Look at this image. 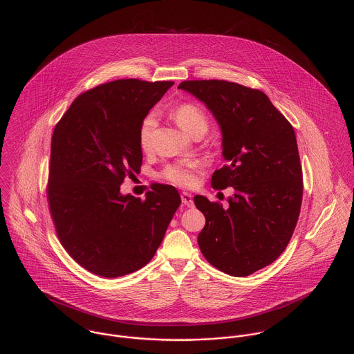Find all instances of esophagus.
I'll return each instance as SVG.
<instances>
[{"label": "esophagus", "instance_id": "esophagus-1", "mask_svg": "<svg viewBox=\"0 0 354 354\" xmlns=\"http://www.w3.org/2000/svg\"><path fill=\"white\" fill-rule=\"evenodd\" d=\"M181 202H183L184 205H187V207H194V205H195L192 195L188 194V192H183V194H181Z\"/></svg>", "mask_w": 354, "mask_h": 354}]
</instances>
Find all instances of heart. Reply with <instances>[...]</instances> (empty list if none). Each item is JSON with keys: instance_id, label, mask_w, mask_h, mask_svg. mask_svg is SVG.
<instances>
[{"instance_id": "obj_1", "label": "heart", "mask_w": 354, "mask_h": 354, "mask_svg": "<svg viewBox=\"0 0 354 354\" xmlns=\"http://www.w3.org/2000/svg\"><path fill=\"white\" fill-rule=\"evenodd\" d=\"M173 118L177 121V124L191 136L196 133H205L208 129V118L202 107L185 102L178 106H176L171 111ZM156 127V118L155 115H147L140 128H139V146L145 152L150 151L153 143V131ZM199 167L198 160H180L173 165H169L163 169L162 177L176 185L180 187H191L196 181L195 171Z\"/></svg>"}]
</instances>
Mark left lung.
Masks as SVG:
<instances>
[{"label":"left lung","mask_w":354,"mask_h":354,"mask_svg":"<svg viewBox=\"0 0 354 354\" xmlns=\"http://www.w3.org/2000/svg\"><path fill=\"white\" fill-rule=\"evenodd\" d=\"M178 88L216 120L226 166L211 184L234 189L227 208L195 196L205 216L199 248L218 270L247 277L278 259L299 221L303 170L295 129L259 90L225 80H189Z\"/></svg>","instance_id":"1"}]
</instances>
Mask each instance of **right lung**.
<instances>
[{"mask_svg":"<svg viewBox=\"0 0 354 354\" xmlns=\"http://www.w3.org/2000/svg\"><path fill=\"white\" fill-rule=\"evenodd\" d=\"M173 82L114 80L79 95L51 139L48 198L57 236L86 270L131 274L159 248L181 204L171 185L153 184L146 201L120 187L142 166L139 128Z\"/></svg>","mask_w":354,"mask_h":354,"instance_id":"1","label":"right lung"}]
</instances>
